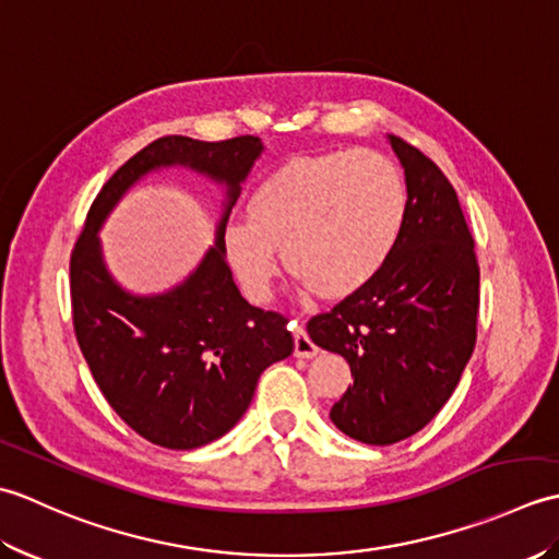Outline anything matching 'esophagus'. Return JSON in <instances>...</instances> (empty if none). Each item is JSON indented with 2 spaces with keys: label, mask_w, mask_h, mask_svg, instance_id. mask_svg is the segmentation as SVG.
Listing matches in <instances>:
<instances>
[{
  "label": "esophagus",
  "mask_w": 559,
  "mask_h": 559,
  "mask_svg": "<svg viewBox=\"0 0 559 559\" xmlns=\"http://www.w3.org/2000/svg\"><path fill=\"white\" fill-rule=\"evenodd\" d=\"M293 338H295V355H298V358H314L319 353L317 343L307 336L305 326L298 322H293Z\"/></svg>",
  "instance_id": "1"
}]
</instances>
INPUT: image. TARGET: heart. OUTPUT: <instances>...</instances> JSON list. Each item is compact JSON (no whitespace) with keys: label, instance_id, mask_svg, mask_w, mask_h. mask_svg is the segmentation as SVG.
<instances>
[{"label":"heart","instance_id":"1","mask_svg":"<svg viewBox=\"0 0 559 559\" xmlns=\"http://www.w3.org/2000/svg\"><path fill=\"white\" fill-rule=\"evenodd\" d=\"M408 189L399 165L370 148H336L283 163L247 201L223 247L249 298L266 300L283 264L319 298L365 288L401 240Z\"/></svg>","mask_w":559,"mask_h":559}]
</instances>
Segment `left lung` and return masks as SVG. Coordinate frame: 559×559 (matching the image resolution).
<instances>
[{
  "label": "left lung",
  "mask_w": 559,
  "mask_h": 559,
  "mask_svg": "<svg viewBox=\"0 0 559 559\" xmlns=\"http://www.w3.org/2000/svg\"><path fill=\"white\" fill-rule=\"evenodd\" d=\"M406 170L408 216L384 269L307 322V334L350 365L353 386L331 408L341 432L386 447L442 411L476 348L480 269L454 187L408 141L389 136Z\"/></svg>",
  "instance_id": "8db88e82"
}]
</instances>
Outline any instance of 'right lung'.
Listing matches in <instances>:
<instances>
[{"instance_id": "add662e5", "label": "right lung", "mask_w": 559, "mask_h": 559, "mask_svg": "<svg viewBox=\"0 0 559 559\" xmlns=\"http://www.w3.org/2000/svg\"><path fill=\"white\" fill-rule=\"evenodd\" d=\"M261 148L252 134L156 139L103 185L71 249V317L91 374L115 413L165 449H197L233 430L261 372L295 346L288 319L249 305L225 261V223ZM163 164H189L225 181L229 204L217 247L193 276L165 296L134 299L104 269L97 228L141 174Z\"/></svg>"}]
</instances>
